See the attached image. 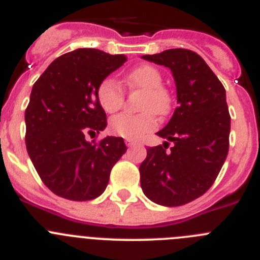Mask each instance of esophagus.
<instances>
[{"label":"esophagus","instance_id":"esophagus-1","mask_svg":"<svg viewBox=\"0 0 260 260\" xmlns=\"http://www.w3.org/2000/svg\"><path fill=\"white\" fill-rule=\"evenodd\" d=\"M135 142H133V141H126V146L127 147H134L135 146Z\"/></svg>","mask_w":260,"mask_h":260}]
</instances>
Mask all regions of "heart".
<instances>
[{"instance_id": "obj_1", "label": "heart", "mask_w": 260, "mask_h": 260, "mask_svg": "<svg viewBox=\"0 0 260 260\" xmlns=\"http://www.w3.org/2000/svg\"><path fill=\"white\" fill-rule=\"evenodd\" d=\"M123 83L130 91L141 89L144 95L139 100V109L143 110L139 114L121 113L110 119V130L118 137L128 141H138L147 133L156 127L157 116H165L172 108V98L162 87L164 79L161 73L151 65H142L133 69L123 78ZM98 100L107 113H114L121 109L125 103L126 92L122 84L114 78L109 77L102 80L98 87Z\"/></svg>"}]
</instances>
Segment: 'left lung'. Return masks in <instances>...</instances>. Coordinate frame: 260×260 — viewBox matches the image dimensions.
<instances>
[{"mask_svg":"<svg viewBox=\"0 0 260 260\" xmlns=\"http://www.w3.org/2000/svg\"><path fill=\"white\" fill-rule=\"evenodd\" d=\"M143 58L171 69L178 107L157 133L168 142L147 148L146 160L139 167L141 186L155 203L177 207L210 189L228 155L231 114L225 88L192 50L177 48ZM171 143L174 146L167 151Z\"/></svg>","mask_w":260,"mask_h":260,"instance_id":"8db88e82","label":"left lung"}]
</instances>
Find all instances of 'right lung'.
Wrapping results in <instances>:
<instances>
[{
  "label": "right lung",
  "instance_id": "right-lung-1",
  "mask_svg": "<svg viewBox=\"0 0 260 260\" xmlns=\"http://www.w3.org/2000/svg\"><path fill=\"white\" fill-rule=\"evenodd\" d=\"M126 61L123 54L99 49L73 50L54 59L32 87L24 114L27 152L41 181L58 197L98 198L127 150L119 137L86 141L107 126L99 84Z\"/></svg>",
  "mask_w": 260,
  "mask_h": 260
}]
</instances>
